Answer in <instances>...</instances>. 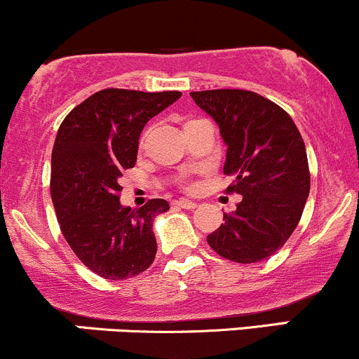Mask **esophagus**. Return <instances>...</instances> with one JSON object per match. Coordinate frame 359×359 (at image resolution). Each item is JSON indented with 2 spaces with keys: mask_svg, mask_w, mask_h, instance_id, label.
I'll list each match as a JSON object with an SVG mask.
<instances>
[{
  "mask_svg": "<svg viewBox=\"0 0 359 359\" xmlns=\"http://www.w3.org/2000/svg\"><path fill=\"white\" fill-rule=\"evenodd\" d=\"M176 207H181V209H195L196 203L191 202V200H176L175 202Z\"/></svg>",
  "mask_w": 359,
  "mask_h": 359,
  "instance_id": "obj_1",
  "label": "esophagus"
}]
</instances>
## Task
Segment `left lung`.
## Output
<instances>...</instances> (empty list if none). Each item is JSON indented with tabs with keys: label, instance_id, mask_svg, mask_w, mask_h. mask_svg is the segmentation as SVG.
<instances>
[{
	"label": "left lung",
	"instance_id": "left-lung-1",
	"mask_svg": "<svg viewBox=\"0 0 359 359\" xmlns=\"http://www.w3.org/2000/svg\"><path fill=\"white\" fill-rule=\"evenodd\" d=\"M190 95L214 118L227 145L224 175L234 181L226 191L243 196L207 243L231 262L265 260L289 240L310 194L302 135L283 107L255 92L217 88Z\"/></svg>",
	"mask_w": 359,
	"mask_h": 359
}]
</instances>
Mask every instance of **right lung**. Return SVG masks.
I'll return each instance as SVG.
<instances>
[{
	"label": "right lung",
	"instance_id": "obj_1",
	"mask_svg": "<svg viewBox=\"0 0 359 359\" xmlns=\"http://www.w3.org/2000/svg\"><path fill=\"white\" fill-rule=\"evenodd\" d=\"M181 92L104 88L68 113L51 156V198L61 233L86 267L111 280L138 276L152 265V224L169 210L163 198L140 209L119 203L118 183L137 163L138 138L150 118Z\"/></svg>",
	"mask_w": 359,
	"mask_h": 359
}]
</instances>
